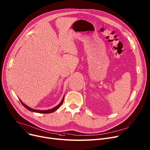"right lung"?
<instances>
[{
	"label": "right lung",
	"mask_w": 150,
	"mask_h": 150,
	"mask_svg": "<svg viewBox=\"0 0 150 150\" xmlns=\"http://www.w3.org/2000/svg\"><path fill=\"white\" fill-rule=\"evenodd\" d=\"M64 96H63V99H62V100L61 101L60 103H59L58 105H57V106H55V107H54V108H51V109L46 110H40L33 109V108H31V107H29V106L26 105V104H25L22 102V101L21 100V99H20V101H21V102L22 103V105H23L26 108H27V109L28 110H29V111L33 112H36V113H52V112H55V111L56 110H57L59 107H60V106L62 105V104H63V101H64Z\"/></svg>",
	"instance_id": "right-lung-1"
}]
</instances>
